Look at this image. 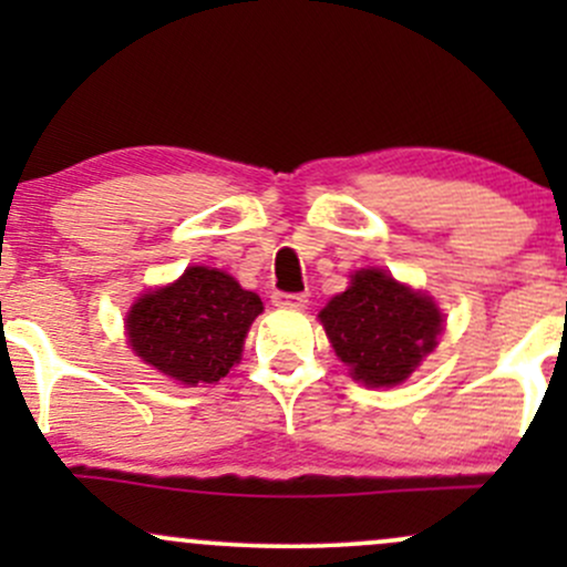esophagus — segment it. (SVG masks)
Listing matches in <instances>:
<instances>
[{"label": "esophagus", "mask_w": 567, "mask_h": 567, "mask_svg": "<svg viewBox=\"0 0 567 567\" xmlns=\"http://www.w3.org/2000/svg\"><path fill=\"white\" fill-rule=\"evenodd\" d=\"M275 306H290V309H303L309 303V296L306 292H275L271 296Z\"/></svg>", "instance_id": "esophagus-1"}]
</instances>
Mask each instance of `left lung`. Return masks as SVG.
<instances>
[{"instance_id":"left-lung-1","label":"left lung","mask_w":567,"mask_h":567,"mask_svg":"<svg viewBox=\"0 0 567 567\" xmlns=\"http://www.w3.org/2000/svg\"><path fill=\"white\" fill-rule=\"evenodd\" d=\"M320 322L351 379L396 386L432 354L442 315L426 292L396 282L383 269H360L320 311Z\"/></svg>"}]
</instances>
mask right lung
<instances>
[{
    "instance_id": "1",
    "label": "right lung",
    "mask_w": 567,
    "mask_h": 567,
    "mask_svg": "<svg viewBox=\"0 0 567 567\" xmlns=\"http://www.w3.org/2000/svg\"><path fill=\"white\" fill-rule=\"evenodd\" d=\"M261 298L231 275L188 266L175 282L148 290L130 306L127 343L167 379L197 386L216 383L237 365Z\"/></svg>"
}]
</instances>
